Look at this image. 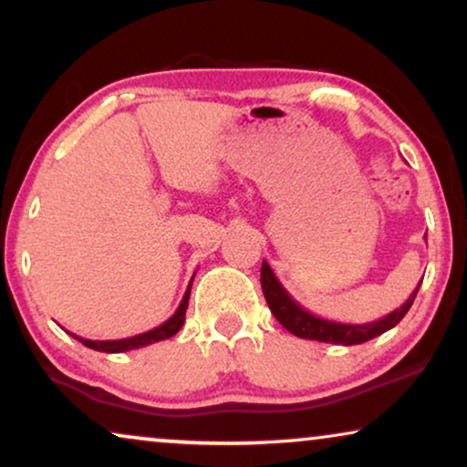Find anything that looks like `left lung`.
I'll return each instance as SVG.
<instances>
[{
  "mask_svg": "<svg viewBox=\"0 0 467 467\" xmlns=\"http://www.w3.org/2000/svg\"><path fill=\"white\" fill-rule=\"evenodd\" d=\"M423 283V278H420ZM410 293V297L406 299L400 308L389 312L387 317L379 318L372 323H336L327 321L312 315L310 310H306L304 306H299L296 299L289 296V291L285 289L283 283L276 278V274L267 261L261 264V289H264L265 302L270 306L272 315L278 318V323L283 325L286 331H291L293 336L304 337V340H317V342H327V344H342V347H353V344H363L372 337L385 334V331L393 329L401 318L406 317V312L410 310V306L417 297L419 286Z\"/></svg>",
  "mask_w": 467,
  "mask_h": 467,
  "instance_id": "left-lung-1",
  "label": "left lung"
}]
</instances>
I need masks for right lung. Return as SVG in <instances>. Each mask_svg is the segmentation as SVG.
Instances as JSON below:
<instances>
[{
    "mask_svg": "<svg viewBox=\"0 0 467 467\" xmlns=\"http://www.w3.org/2000/svg\"><path fill=\"white\" fill-rule=\"evenodd\" d=\"M193 276H195V274H193ZM191 285H193V278H191L187 291H184V296H182V302L176 308L174 315H171L165 323L157 325L155 329L144 331V334H138V336H131V337H123V340H87V337H80V336H74V334H69V336H74L76 340L82 342L88 348L101 350V353H125V350L142 348V347H149V344L168 340V337L176 336L184 325V315H187L189 296H191Z\"/></svg>",
    "mask_w": 467,
    "mask_h": 467,
    "instance_id": "right-lung-1",
    "label": "right lung"
}]
</instances>
